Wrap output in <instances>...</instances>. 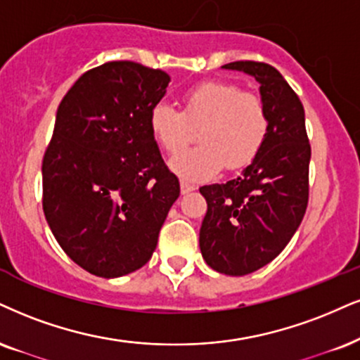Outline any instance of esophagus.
I'll return each mask as SVG.
<instances>
[{
	"instance_id": "1",
	"label": "esophagus",
	"mask_w": 360,
	"mask_h": 360,
	"mask_svg": "<svg viewBox=\"0 0 360 360\" xmlns=\"http://www.w3.org/2000/svg\"><path fill=\"white\" fill-rule=\"evenodd\" d=\"M180 188H181V193H188V192H192V190H195V185L190 184V181H187V180H181Z\"/></svg>"
}]
</instances>
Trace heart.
<instances>
[{"mask_svg": "<svg viewBox=\"0 0 360 360\" xmlns=\"http://www.w3.org/2000/svg\"><path fill=\"white\" fill-rule=\"evenodd\" d=\"M200 125V145L172 158L170 167L184 179L203 180L221 165L229 170L250 163L267 139L270 118L259 95L235 83L205 82L184 95V112L167 101L150 110V130L168 153H176Z\"/></svg>", "mask_w": 360, "mask_h": 360, "instance_id": "1", "label": "heart"}]
</instances>
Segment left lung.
Wrapping results in <instances>:
<instances>
[{
	"label": "left lung",
	"instance_id": "8db88e82",
	"mask_svg": "<svg viewBox=\"0 0 360 360\" xmlns=\"http://www.w3.org/2000/svg\"><path fill=\"white\" fill-rule=\"evenodd\" d=\"M221 68L245 72L260 83L270 125L254 162L240 175L200 187L207 200L200 250L217 272L247 275L281 254L304 219L310 143L302 101L274 66L233 61Z\"/></svg>",
	"mask_w": 360,
	"mask_h": 360
}]
</instances>
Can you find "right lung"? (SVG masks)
Returning <instances> with one entry per match:
<instances>
[{
    "label": "right lung",
    "instance_id": "add662e5",
    "mask_svg": "<svg viewBox=\"0 0 360 360\" xmlns=\"http://www.w3.org/2000/svg\"><path fill=\"white\" fill-rule=\"evenodd\" d=\"M170 77L135 61L88 70L58 106L43 157V212L56 242L96 277L152 259L180 195L150 130Z\"/></svg>",
    "mask_w": 360,
    "mask_h": 360
}]
</instances>
